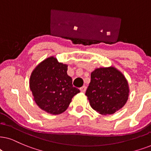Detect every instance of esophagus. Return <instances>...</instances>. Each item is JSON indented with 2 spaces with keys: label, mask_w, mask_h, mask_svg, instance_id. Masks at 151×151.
Wrapping results in <instances>:
<instances>
[{
  "label": "esophagus",
  "mask_w": 151,
  "mask_h": 151,
  "mask_svg": "<svg viewBox=\"0 0 151 151\" xmlns=\"http://www.w3.org/2000/svg\"><path fill=\"white\" fill-rule=\"evenodd\" d=\"M80 91H81V92L82 93H85L86 91V86H82L80 88Z\"/></svg>",
  "instance_id": "esophagus-1"
}]
</instances>
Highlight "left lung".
<instances>
[{"mask_svg": "<svg viewBox=\"0 0 151 151\" xmlns=\"http://www.w3.org/2000/svg\"><path fill=\"white\" fill-rule=\"evenodd\" d=\"M86 91L90 105L100 114H113L123 107L129 96L127 81L114 67L95 69Z\"/></svg>", "mask_w": 151, "mask_h": 151, "instance_id": "1", "label": "left lung"}]
</instances>
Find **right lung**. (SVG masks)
Listing matches in <instances>:
<instances>
[{"label":"right lung","instance_id":"right-lung-1","mask_svg":"<svg viewBox=\"0 0 151 151\" xmlns=\"http://www.w3.org/2000/svg\"><path fill=\"white\" fill-rule=\"evenodd\" d=\"M68 65L53 56L45 59L35 68L30 78V88L37 106L47 113L64 112L72 98L80 92L68 75Z\"/></svg>","mask_w":151,"mask_h":151}]
</instances>
